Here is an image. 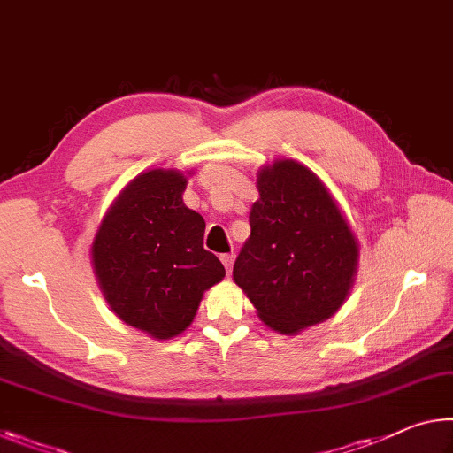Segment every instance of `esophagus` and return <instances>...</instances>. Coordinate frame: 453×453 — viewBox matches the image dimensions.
Listing matches in <instances>:
<instances>
[{
	"mask_svg": "<svg viewBox=\"0 0 453 453\" xmlns=\"http://www.w3.org/2000/svg\"><path fill=\"white\" fill-rule=\"evenodd\" d=\"M219 257H221V264L226 265V272H227V274H229V272H232L234 260H235V254H234V252H232V254H221Z\"/></svg>",
	"mask_w": 453,
	"mask_h": 453,
	"instance_id": "esophagus-1",
	"label": "esophagus"
}]
</instances>
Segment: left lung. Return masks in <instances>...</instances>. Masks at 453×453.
Returning a JSON list of instances; mask_svg holds the SVG:
<instances>
[{"instance_id": "8db88e82", "label": "left lung", "mask_w": 453, "mask_h": 453, "mask_svg": "<svg viewBox=\"0 0 453 453\" xmlns=\"http://www.w3.org/2000/svg\"><path fill=\"white\" fill-rule=\"evenodd\" d=\"M257 191L234 280L272 330L298 334L347 300L358 243L325 183L304 165L280 159L260 169Z\"/></svg>"}]
</instances>
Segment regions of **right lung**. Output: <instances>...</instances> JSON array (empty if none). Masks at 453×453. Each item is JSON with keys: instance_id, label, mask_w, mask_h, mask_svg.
<instances>
[{"instance_id": "add662e5", "label": "right lung", "mask_w": 453, "mask_h": 453, "mask_svg": "<svg viewBox=\"0 0 453 453\" xmlns=\"http://www.w3.org/2000/svg\"><path fill=\"white\" fill-rule=\"evenodd\" d=\"M188 177L153 169L127 185L92 242V265L117 317L153 339L181 334L226 270L203 248L205 221L183 203Z\"/></svg>"}]
</instances>
